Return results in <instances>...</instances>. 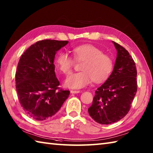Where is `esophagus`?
<instances>
[{
    "label": "esophagus",
    "mask_w": 153,
    "mask_h": 153,
    "mask_svg": "<svg viewBox=\"0 0 153 153\" xmlns=\"http://www.w3.org/2000/svg\"><path fill=\"white\" fill-rule=\"evenodd\" d=\"M80 93V91H73V90H71V93H74V94H76V93Z\"/></svg>",
    "instance_id": "34e87169"
}]
</instances>
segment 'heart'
Returning a JSON list of instances; mask_svg holds the SVG:
<instances>
[{"label":"heart","instance_id":"obj_1","mask_svg":"<svg viewBox=\"0 0 153 153\" xmlns=\"http://www.w3.org/2000/svg\"><path fill=\"white\" fill-rule=\"evenodd\" d=\"M74 59L84 60L81 72L71 73L65 80L66 86L71 88H82L94 80L100 82L105 80L111 73L113 61L110 56L92 45H83L73 49ZM56 65L62 73L68 74L74 65V60L66 52L60 53L56 59Z\"/></svg>","mask_w":153,"mask_h":153}]
</instances>
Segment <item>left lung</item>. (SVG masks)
I'll list each match as a JSON object with an SVG mask.
<instances>
[{"mask_svg":"<svg viewBox=\"0 0 153 153\" xmlns=\"http://www.w3.org/2000/svg\"><path fill=\"white\" fill-rule=\"evenodd\" d=\"M117 49L113 70L95 92L89 115L98 123L109 125L125 117L137 91V68L128 52L112 41Z\"/></svg>","mask_w":153,"mask_h":153,"instance_id":"obj_1","label":"left lung"}]
</instances>
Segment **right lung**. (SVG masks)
Returning <instances> with one entry per match:
<instances>
[{
  "mask_svg": "<svg viewBox=\"0 0 153 153\" xmlns=\"http://www.w3.org/2000/svg\"><path fill=\"white\" fill-rule=\"evenodd\" d=\"M67 41L42 40L32 45L22 54L15 75L20 103L32 119L45 120L54 116L70 94L59 89L54 72L57 51Z\"/></svg>",
  "mask_w": 153,
  "mask_h": 153,
  "instance_id": "add662e5",
  "label": "right lung"
}]
</instances>
